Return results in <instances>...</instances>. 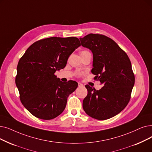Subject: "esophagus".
Returning a JSON list of instances; mask_svg holds the SVG:
<instances>
[{"label":"esophagus","instance_id":"1","mask_svg":"<svg viewBox=\"0 0 152 152\" xmlns=\"http://www.w3.org/2000/svg\"><path fill=\"white\" fill-rule=\"evenodd\" d=\"M78 86L79 87H82V86H83V84L81 83H78Z\"/></svg>","mask_w":152,"mask_h":152}]
</instances>
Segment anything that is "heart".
Listing matches in <instances>:
<instances>
[{"label":"heart","instance_id":"obj_1","mask_svg":"<svg viewBox=\"0 0 152 152\" xmlns=\"http://www.w3.org/2000/svg\"><path fill=\"white\" fill-rule=\"evenodd\" d=\"M84 52H88V51H82L81 53H84Z\"/></svg>","mask_w":152,"mask_h":152}]
</instances>
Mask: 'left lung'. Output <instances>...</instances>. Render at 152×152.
I'll use <instances>...</instances> for the list:
<instances>
[{
	"instance_id": "obj_1",
	"label": "left lung",
	"mask_w": 152,
	"mask_h": 152,
	"mask_svg": "<svg viewBox=\"0 0 152 152\" xmlns=\"http://www.w3.org/2000/svg\"><path fill=\"white\" fill-rule=\"evenodd\" d=\"M80 39L81 46L92 53L91 72L103 84L99 90L85 86L88 95L83 102V109L96 119H108L120 113L129 102L135 83L131 62L110 38L91 34Z\"/></svg>"
}]
</instances>
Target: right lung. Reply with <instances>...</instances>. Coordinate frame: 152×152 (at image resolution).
Masks as SVG:
<instances>
[{
  "label": "right lung",
  "instance_id": "obj_1",
  "mask_svg": "<svg viewBox=\"0 0 152 152\" xmlns=\"http://www.w3.org/2000/svg\"><path fill=\"white\" fill-rule=\"evenodd\" d=\"M80 46L76 37H50L33 43L20 59L15 84L22 104L32 115L50 120L63 113L77 83H64L55 73Z\"/></svg>",
  "mask_w": 152,
  "mask_h": 152
}]
</instances>
